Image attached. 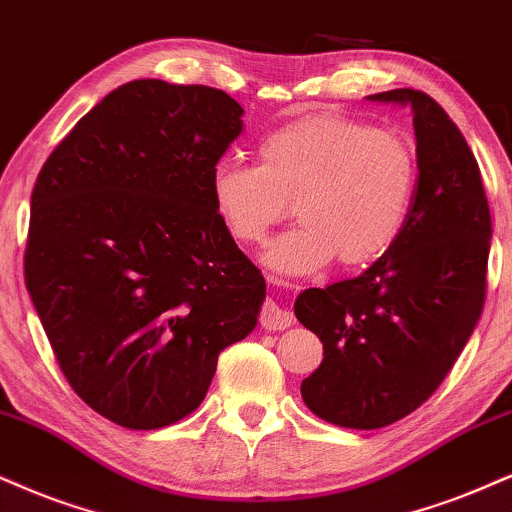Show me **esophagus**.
<instances>
[{
    "mask_svg": "<svg viewBox=\"0 0 512 512\" xmlns=\"http://www.w3.org/2000/svg\"><path fill=\"white\" fill-rule=\"evenodd\" d=\"M292 323H294L292 311H287L285 306H280L273 299L263 301L261 325L266 327V330H287V327L292 325Z\"/></svg>",
    "mask_w": 512,
    "mask_h": 512,
    "instance_id": "esophagus-1",
    "label": "esophagus"
}]
</instances>
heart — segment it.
<instances>
[{"label":"heart","mask_w":512,"mask_h":512,"mask_svg":"<svg viewBox=\"0 0 512 512\" xmlns=\"http://www.w3.org/2000/svg\"><path fill=\"white\" fill-rule=\"evenodd\" d=\"M261 163L223 159L211 197L237 242L261 244L287 218L266 263L277 275H311L332 258L342 266L377 261L399 242L418 194V156L403 137L346 116H308L258 144Z\"/></svg>","instance_id":"obj_1"}]
</instances>
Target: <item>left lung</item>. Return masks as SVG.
I'll use <instances>...</instances> for the list:
<instances>
[{
    "instance_id": "8db88e82",
    "label": "left lung",
    "mask_w": 512,
    "mask_h": 512,
    "mask_svg": "<svg viewBox=\"0 0 512 512\" xmlns=\"http://www.w3.org/2000/svg\"><path fill=\"white\" fill-rule=\"evenodd\" d=\"M368 99L413 111L420 180L406 230L363 275L306 289L294 304L323 342L304 403L351 430L406 418L444 382L482 315L491 246L482 175L449 113L408 87Z\"/></svg>"
}]
</instances>
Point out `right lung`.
<instances>
[{
	"mask_svg": "<svg viewBox=\"0 0 512 512\" xmlns=\"http://www.w3.org/2000/svg\"><path fill=\"white\" fill-rule=\"evenodd\" d=\"M242 113L216 87L125 82L37 175L25 287L75 394L128 430L197 410L258 323L266 280L211 197Z\"/></svg>",
	"mask_w": 512,
	"mask_h": 512,
	"instance_id": "1",
	"label": "right lung"
}]
</instances>
